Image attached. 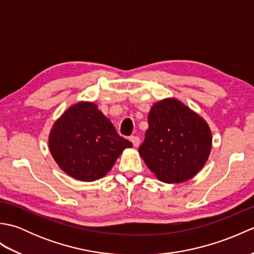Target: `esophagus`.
Returning a JSON list of instances; mask_svg holds the SVG:
<instances>
[{
	"mask_svg": "<svg viewBox=\"0 0 254 254\" xmlns=\"http://www.w3.org/2000/svg\"><path fill=\"white\" fill-rule=\"evenodd\" d=\"M130 141L133 143V145L135 147H138L139 144H141V141H139V137L138 136H131L130 137Z\"/></svg>",
	"mask_w": 254,
	"mask_h": 254,
	"instance_id": "esophagus-1",
	"label": "esophagus"
}]
</instances>
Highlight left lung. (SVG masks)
<instances>
[{
	"mask_svg": "<svg viewBox=\"0 0 254 254\" xmlns=\"http://www.w3.org/2000/svg\"><path fill=\"white\" fill-rule=\"evenodd\" d=\"M147 121L138 153L157 179L185 182L203 168L212 149V132L202 117L167 98L152 107Z\"/></svg>",
	"mask_w": 254,
	"mask_h": 254,
	"instance_id": "8db88e82",
	"label": "left lung"
}]
</instances>
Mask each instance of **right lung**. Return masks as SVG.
<instances>
[{"label":"right lung","mask_w":254,"mask_h":254,"mask_svg":"<svg viewBox=\"0 0 254 254\" xmlns=\"http://www.w3.org/2000/svg\"><path fill=\"white\" fill-rule=\"evenodd\" d=\"M132 143L121 137L93 102L73 105L53 124L49 148L53 159L69 177L95 181L106 176Z\"/></svg>","instance_id":"right-lung-1"}]
</instances>
